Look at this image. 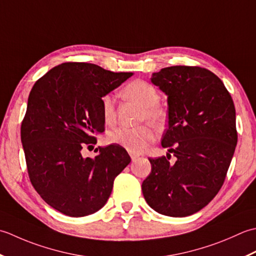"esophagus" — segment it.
I'll return each mask as SVG.
<instances>
[{
    "mask_svg": "<svg viewBox=\"0 0 256 256\" xmlns=\"http://www.w3.org/2000/svg\"><path fill=\"white\" fill-rule=\"evenodd\" d=\"M129 154H130V157H132V161H136V160H137V158L139 157V154H134V152H129Z\"/></svg>",
    "mask_w": 256,
    "mask_h": 256,
    "instance_id": "34e87169",
    "label": "esophagus"
}]
</instances>
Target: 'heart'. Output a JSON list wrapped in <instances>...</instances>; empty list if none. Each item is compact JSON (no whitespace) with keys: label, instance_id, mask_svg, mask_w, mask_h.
<instances>
[{"label":"heart","instance_id":"1","mask_svg":"<svg viewBox=\"0 0 256 256\" xmlns=\"http://www.w3.org/2000/svg\"><path fill=\"white\" fill-rule=\"evenodd\" d=\"M122 95L142 107L139 122H148L156 127L162 126L166 120L164 109L159 105L160 94L150 82L142 80H134L124 88ZM100 110L102 120L108 126L116 122L117 114L114 99L112 95H104L100 99ZM154 132L149 124H142L134 128H116L107 134L108 142L120 146L129 152L138 154L148 148L154 142Z\"/></svg>","mask_w":256,"mask_h":256}]
</instances>
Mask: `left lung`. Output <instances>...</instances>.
I'll return each instance as SVG.
<instances>
[{
  "instance_id": "obj_1",
  "label": "left lung",
  "mask_w": 256,
  "mask_h": 256,
  "mask_svg": "<svg viewBox=\"0 0 256 256\" xmlns=\"http://www.w3.org/2000/svg\"><path fill=\"white\" fill-rule=\"evenodd\" d=\"M151 82L168 96L166 157L149 158L146 201L158 213L182 218L204 208L226 180L238 142L236 107L222 80L199 66H171ZM177 158L168 160L170 154Z\"/></svg>"
}]
</instances>
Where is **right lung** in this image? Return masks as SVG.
<instances>
[{"instance_id": "right-lung-1", "label": "right lung", "mask_w": 256, "mask_h": 256, "mask_svg": "<svg viewBox=\"0 0 256 256\" xmlns=\"http://www.w3.org/2000/svg\"><path fill=\"white\" fill-rule=\"evenodd\" d=\"M132 76L68 62L42 76L30 92L20 126L28 176L42 199L62 214L85 216L102 208L132 161L117 144L99 148L95 158L80 154L105 130L102 97Z\"/></svg>"}]
</instances>
